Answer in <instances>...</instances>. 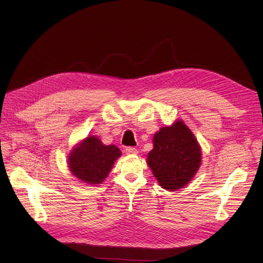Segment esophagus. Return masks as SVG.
Segmentation results:
<instances>
[{"instance_id": "34e87169", "label": "esophagus", "mask_w": 263, "mask_h": 263, "mask_svg": "<svg viewBox=\"0 0 263 263\" xmlns=\"http://www.w3.org/2000/svg\"><path fill=\"white\" fill-rule=\"evenodd\" d=\"M137 153H139V151H137V149L134 148V147H127L126 148V154L127 155H137Z\"/></svg>"}]
</instances>
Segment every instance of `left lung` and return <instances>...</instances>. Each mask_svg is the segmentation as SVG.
I'll list each match as a JSON object with an SVG mask.
<instances>
[{
  "instance_id": "left-lung-1",
  "label": "left lung",
  "mask_w": 263,
  "mask_h": 263,
  "mask_svg": "<svg viewBox=\"0 0 263 263\" xmlns=\"http://www.w3.org/2000/svg\"><path fill=\"white\" fill-rule=\"evenodd\" d=\"M147 163L163 189L176 191L185 186L197 173L201 149L184 122L177 120L155 134Z\"/></svg>"
}]
</instances>
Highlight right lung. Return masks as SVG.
Segmentation results:
<instances>
[{"mask_svg":"<svg viewBox=\"0 0 263 263\" xmlns=\"http://www.w3.org/2000/svg\"><path fill=\"white\" fill-rule=\"evenodd\" d=\"M120 156L121 151L115 145L106 146L98 137L90 135L71 150L68 166L81 181L100 184Z\"/></svg>","mask_w":263,"mask_h":263,"instance_id":"1","label":"right lung"}]
</instances>
